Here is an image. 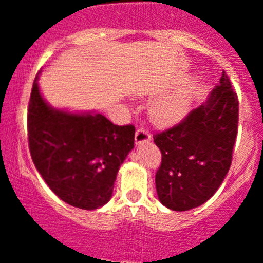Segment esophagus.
<instances>
[{"label":"esophagus","mask_w":263,"mask_h":263,"mask_svg":"<svg viewBox=\"0 0 263 263\" xmlns=\"http://www.w3.org/2000/svg\"><path fill=\"white\" fill-rule=\"evenodd\" d=\"M151 140V135L148 134L145 128H139L136 131V135H135V142L137 145L144 144V142H148Z\"/></svg>","instance_id":"1"}]
</instances>
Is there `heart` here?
Masks as SVG:
<instances>
[{
	"instance_id": "obj_1",
	"label": "heart",
	"mask_w": 263,
	"mask_h": 263,
	"mask_svg": "<svg viewBox=\"0 0 263 263\" xmlns=\"http://www.w3.org/2000/svg\"><path fill=\"white\" fill-rule=\"evenodd\" d=\"M190 110V95L177 92L159 99L151 104L150 113L154 121L164 126H171L181 122Z\"/></svg>"
}]
</instances>
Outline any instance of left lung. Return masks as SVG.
<instances>
[{
	"label": "left lung",
	"instance_id": "8db88e82",
	"mask_svg": "<svg viewBox=\"0 0 263 263\" xmlns=\"http://www.w3.org/2000/svg\"><path fill=\"white\" fill-rule=\"evenodd\" d=\"M238 116V95L222 71L219 84L203 104L178 124L154 136L161 151L156 192L164 206L187 211L214 196L232 164Z\"/></svg>",
	"mask_w": 263,
	"mask_h": 263
}]
</instances>
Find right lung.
<instances>
[{
    "instance_id": "right-lung-1",
    "label": "right lung",
    "mask_w": 263,
    "mask_h": 263,
    "mask_svg": "<svg viewBox=\"0 0 263 263\" xmlns=\"http://www.w3.org/2000/svg\"><path fill=\"white\" fill-rule=\"evenodd\" d=\"M38 75L28 107L34 165L66 203L84 210L102 208L112 197L119 166L134 148L135 127L117 126L100 113L54 109L42 97Z\"/></svg>"
}]
</instances>
